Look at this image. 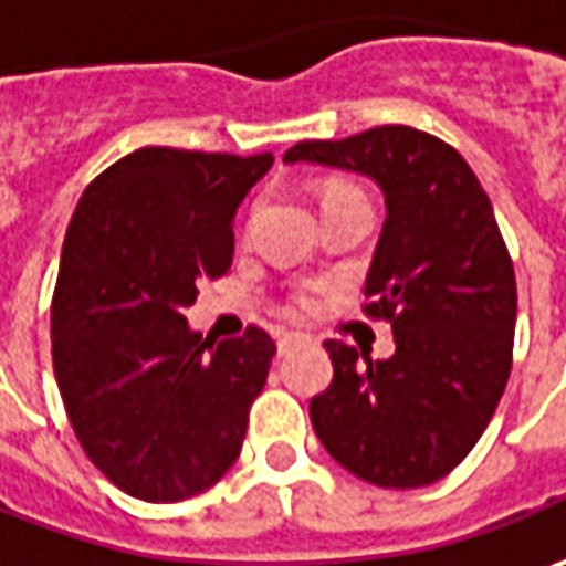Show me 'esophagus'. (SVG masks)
Listing matches in <instances>:
<instances>
[{"label":"esophagus","mask_w":566,"mask_h":566,"mask_svg":"<svg viewBox=\"0 0 566 566\" xmlns=\"http://www.w3.org/2000/svg\"><path fill=\"white\" fill-rule=\"evenodd\" d=\"M303 338H306V335H301V332H282V335H279V357H284V354H287L294 344H301Z\"/></svg>","instance_id":"1"}]
</instances>
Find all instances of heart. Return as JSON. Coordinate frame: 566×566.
<instances>
[{"mask_svg": "<svg viewBox=\"0 0 566 566\" xmlns=\"http://www.w3.org/2000/svg\"><path fill=\"white\" fill-rule=\"evenodd\" d=\"M335 197H363L360 190H354V187H332L328 193H325V200H335ZM316 284H303L301 291H297V297H294V303L297 306H310V303L316 301Z\"/></svg>", "mask_w": 566, "mask_h": 566, "instance_id": "heart-1", "label": "heart"}]
</instances>
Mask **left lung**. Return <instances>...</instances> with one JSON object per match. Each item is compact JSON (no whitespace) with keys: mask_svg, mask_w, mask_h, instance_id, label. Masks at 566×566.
I'll list each match as a JSON object with an SVG mask.
<instances>
[{"mask_svg":"<svg viewBox=\"0 0 566 566\" xmlns=\"http://www.w3.org/2000/svg\"><path fill=\"white\" fill-rule=\"evenodd\" d=\"M284 163L366 175L388 212L363 313L391 322L395 354L325 342L335 379L310 400L313 429L354 476L432 485L473 451L511 376L514 263L489 193L458 149L407 125L306 140Z\"/></svg>","mask_w":566,"mask_h":566,"instance_id":"1","label":"left lung"}]
</instances>
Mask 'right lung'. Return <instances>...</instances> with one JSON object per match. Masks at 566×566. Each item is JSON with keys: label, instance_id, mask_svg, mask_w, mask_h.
<instances>
[{"label": "right lung", "instance_id": "obj_1", "mask_svg": "<svg viewBox=\"0 0 566 566\" xmlns=\"http://www.w3.org/2000/svg\"><path fill=\"white\" fill-rule=\"evenodd\" d=\"M275 156L144 147L71 216L52 294V366L71 429L122 492L168 504L231 470L275 342L206 344L185 310L234 256V212Z\"/></svg>", "mask_w": 566, "mask_h": 566}]
</instances>
